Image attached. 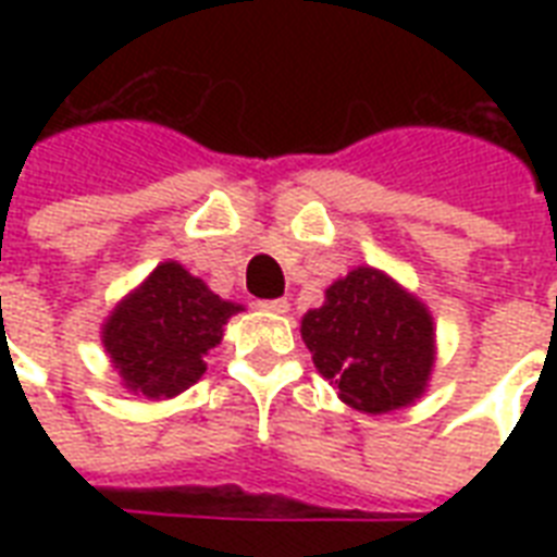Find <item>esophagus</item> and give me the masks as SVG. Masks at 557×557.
I'll return each mask as SVG.
<instances>
[{
    "mask_svg": "<svg viewBox=\"0 0 557 557\" xmlns=\"http://www.w3.org/2000/svg\"><path fill=\"white\" fill-rule=\"evenodd\" d=\"M262 309V312H271V314H286L288 312V300L286 297H277V300H260V304H257Z\"/></svg>",
    "mask_w": 557,
    "mask_h": 557,
    "instance_id": "1",
    "label": "esophagus"
}]
</instances>
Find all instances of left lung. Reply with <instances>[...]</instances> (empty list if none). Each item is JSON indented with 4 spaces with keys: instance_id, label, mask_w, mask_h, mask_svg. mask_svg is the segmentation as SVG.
<instances>
[{
    "instance_id": "1",
    "label": "left lung",
    "mask_w": 557,
    "mask_h": 557,
    "mask_svg": "<svg viewBox=\"0 0 557 557\" xmlns=\"http://www.w3.org/2000/svg\"><path fill=\"white\" fill-rule=\"evenodd\" d=\"M300 335L341 401L372 416L413 405L436 361L428 306L370 265L335 280L321 309L304 314Z\"/></svg>"
}]
</instances>
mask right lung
<instances>
[{
  "instance_id": "add662e5",
  "label": "right lung",
  "mask_w": 557,
  "mask_h": 557,
  "mask_svg": "<svg viewBox=\"0 0 557 557\" xmlns=\"http://www.w3.org/2000/svg\"><path fill=\"white\" fill-rule=\"evenodd\" d=\"M236 312L243 306L222 300L168 260L112 309L100 341L129 393L173 398L201 379L205 356Z\"/></svg>"
}]
</instances>
